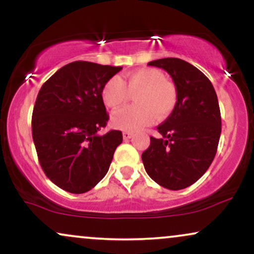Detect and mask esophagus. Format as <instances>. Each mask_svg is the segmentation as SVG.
<instances>
[{
	"instance_id": "esophagus-1",
	"label": "esophagus",
	"mask_w": 254,
	"mask_h": 254,
	"mask_svg": "<svg viewBox=\"0 0 254 254\" xmlns=\"http://www.w3.org/2000/svg\"><path fill=\"white\" fill-rule=\"evenodd\" d=\"M132 137V132H129V131H124L123 132V138L124 139H130Z\"/></svg>"
}]
</instances>
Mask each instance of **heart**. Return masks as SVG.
Wrapping results in <instances>:
<instances>
[{
	"mask_svg": "<svg viewBox=\"0 0 254 254\" xmlns=\"http://www.w3.org/2000/svg\"><path fill=\"white\" fill-rule=\"evenodd\" d=\"M135 106L116 111L111 117L115 127L125 131H136L148 127L155 121L170 117L177 105V89L165 80L164 72L154 68H143L131 71L119 80L112 77L104 84L101 99L111 110L121 107L129 93L136 92Z\"/></svg>",
	"mask_w": 254,
	"mask_h": 254,
	"instance_id": "1",
	"label": "heart"
}]
</instances>
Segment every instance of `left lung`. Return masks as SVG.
Here are the masks:
<instances>
[{
    "mask_svg": "<svg viewBox=\"0 0 254 254\" xmlns=\"http://www.w3.org/2000/svg\"><path fill=\"white\" fill-rule=\"evenodd\" d=\"M148 65L171 75L177 89L176 109L157 127L142 154L145 172L168 190H183L205 173L217 151L221 113L212 83L199 69L180 58H161Z\"/></svg>",
    "mask_w": 254,
    "mask_h": 254,
    "instance_id": "obj_1",
    "label": "left lung"
}]
</instances>
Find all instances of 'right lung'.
Masks as SVG:
<instances>
[{"label": "right lung", "instance_id": "1", "mask_svg": "<svg viewBox=\"0 0 254 254\" xmlns=\"http://www.w3.org/2000/svg\"><path fill=\"white\" fill-rule=\"evenodd\" d=\"M122 66L76 61L43 84L32 115V136L44 173L70 193L92 190L109 171L122 131L105 135L109 113L101 99L104 84Z\"/></svg>", "mask_w": 254, "mask_h": 254}]
</instances>
